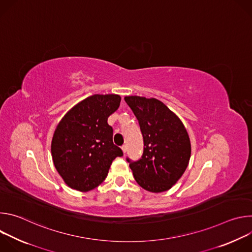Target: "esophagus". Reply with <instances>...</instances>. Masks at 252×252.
Listing matches in <instances>:
<instances>
[{
	"mask_svg": "<svg viewBox=\"0 0 252 252\" xmlns=\"http://www.w3.org/2000/svg\"><path fill=\"white\" fill-rule=\"evenodd\" d=\"M122 150H123L124 154H126V145H124V146L122 147Z\"/></svg>",
	"mask_w": 252,
	"mask_h": 252,
	"instance_id": "34e87169",
	"label": "esophagus"
}]
</instances>
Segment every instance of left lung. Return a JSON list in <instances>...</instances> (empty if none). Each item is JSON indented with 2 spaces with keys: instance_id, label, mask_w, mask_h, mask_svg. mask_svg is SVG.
<instances>
[{
  "instance_id": "obj_1",
  "label": "left lung",
  "mask_w": 252,
  "mask_h": 252,
  "mask_svg": "<svg viewBox=\"0 0 252 252\" xmlns=\"http://www.w3.org/2000/svg\"><path fill=\"white\" fill-rule=\"evenodd\" d=\"M125 100L138 121L145 146L138 160L126 158L135 182L151 192L168 190L189 165V133L182 121L160 100L137 95L126 96Z\"/></svg>"
}]
</instances>
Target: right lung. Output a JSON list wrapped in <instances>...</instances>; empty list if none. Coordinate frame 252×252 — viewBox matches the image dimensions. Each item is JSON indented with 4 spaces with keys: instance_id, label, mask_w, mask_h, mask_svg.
Segmentation results:
<instances>
[{
    "instance_id": "obj_1",
    "label": "right lung",
    "mask_w": 252,
    "mask_h": 252,
    "mask_svg": "<svg viewBox=\"0 0 252 252\" xmlns=\"http://www.w3.org/2000/svg\"><path fill=\"white\" fill-rule=\"evenodd\" d=\"M119 94H94L80 101L59 123L52 139L55 167L73 189L89 191L107 175L123 151L113 141L107 119L120 106Z\"/></svg>"
}]
</instances>
